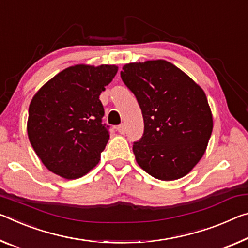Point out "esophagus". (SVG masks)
Segmentation results:
<instances>
[{
    "label": "esophagus",
    "mask_w": 248,
    "mask_h": 248,
    "mask_svg": "<svg viewBox=\"0 0 248 248\" xmlns=\"http://www.w3.org/2000/svg\"><path fill=\"white\" fill-rule=\"evenodd\" d=\"M117 130L119 131V133H121V135H124V133L125 132V125L124 124H119L117 127Z\"/></svg>",
    "instance_id": "obj_1"
}]
</instances>
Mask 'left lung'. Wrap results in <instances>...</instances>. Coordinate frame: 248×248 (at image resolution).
Wrapping results in <instances>:
<instances>
[{"label":"left lung","instance_id":"obj_1","mask_svg":"<svg viewBox=\"0 0 248 248\" xmlns=\"http://www.w3.org/2000/svg\"><path fill=\"white\" fill-rule=\"evenodd\" d=\"M120 75L143 117V135L132 147L137 162L159 180L187 174L203 156L213 129L203 89L167 61L131 62Z\"/></svg>","mask_w":248,"mask_h":248}]
</instances>
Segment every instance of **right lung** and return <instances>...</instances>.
Returning <instances> with one entry per match:
<instances>
[{
  "mask_svg": "<svg viewBox=\"0 0 248 248\" xmlns=\"http://www.w3.org/2000/svg\"><path fill=\"white\" fill-rule=\"evenodd\" d=\"M117 72L115 65L72 66L33 97L27 133L49 171L68 180L77 179L99 162L109 140L99 96Z\"/></svg>",
  "mask_w": 248,
  "mask_h": 248,
  "instance_id": "obj_1",
  "label": "right lung"
}]
</instances>
